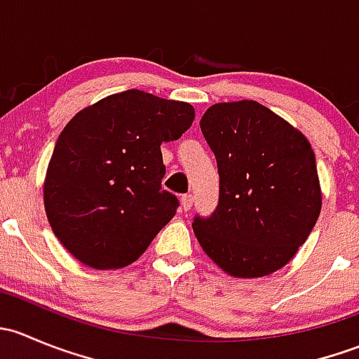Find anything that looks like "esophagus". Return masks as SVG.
I'll return each mask as SVG.
<instances>
[{
	"mask_svg": "<svg viewBox=\"0 0 359 359\" xmlns=\"http://www.w3.org/2000/svg\"><path fill=\"white\" fill-rule=\"evenodd\" d=\"M180 203H182V208L186 210H191V206H193V196L191 194H184L182 198H180Z\"/></svg>",
	"mask_w": 359,
	"mask_h": 359,
	"instance_id": "esophagus-1",
	"label": "esophagus"
}]
</instances>
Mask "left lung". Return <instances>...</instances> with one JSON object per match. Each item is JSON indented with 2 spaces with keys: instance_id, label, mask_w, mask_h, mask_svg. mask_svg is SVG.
Masks as SVG:
<instances>
[{
  "instance_id": "obj_1",
  "label": "left lung",
  "mask_w": 359,
  "mask_h": 359,
  "mask_svg": "<svg viewBox=\"0 0 359 359\" xmlns=\"http://www.w3.org/2000/svg\"><path fill=\"white\" fill-rule=\"evenodd\" d=\"M200 126L220 177L219 206L193 222L203 252L233 278L276 273L306 243L321 212L309 140L255 100L213 104Z\"/></svg>"
}]
</instances>
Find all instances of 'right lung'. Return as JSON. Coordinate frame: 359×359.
Masks as SVG:
<instances>
[{
  "mask_svg": "<svg viewBox=\"0 0 359 359\" xmlns=\"http://www.w3.org/2000/svg\"><path fill=\"white\" fill-rule=\"evenodd\" d=\"M194 107L142 90L112 93L76 112L43 182L48 222L64 248L93 269L135 262L173 219L161 189V144L193 125Z\"/></svg>",
  "mask_w": 359,
  "mask_h": 359,
  "instance_id": "1",
  "label": "right lung"
}]
</instances>
